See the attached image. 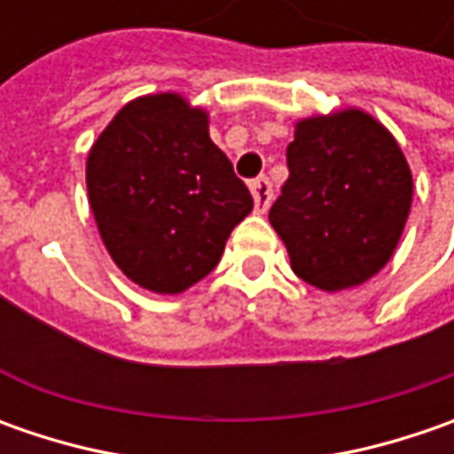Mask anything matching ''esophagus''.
<instances>
[{
    "instance_id": "obj_1",
    "label": "esophagus",
    "mask_w": 454,
    "mask_h": 454,
    "mask_svg": "<svg viewBox=\"0 0 454 454\" xmlns=\"http://www.w3.org/2000/svg\"><path fill=\"white\" fill-rule=\"evenodd\" d=\"M250 192H253V200H254V209L257 212H268V207H270L272 201V184L268 176H257L250 182Z\"/></svg>"
}]
</instances>
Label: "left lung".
Segmentation results:
<instances>
[{
    "instance_id": "obj_1",
    "label": "left lung",
    "mask_w": 454,
    "mask_h": 454,
    "mask_svg": "<svg viewBox=\"0 0 454 454\" xmlns=\"http://www.w3.org/2000/svg\"><path fill=\"white\" fill-rule=\"evenodd\" d=\"M286 156L270 224L293 272L331 293L361 286L389 262L410 215L404 153L372 115L348 108L301 121Z\"/></svg>"
}]
</instances>
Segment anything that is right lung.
<instances>
[{
  "label": "right lung",
  "mask_w": 454,
  "mask_h": 454,
  "mask_svg": "<svg viewBox=\"0 0 454 454\" xmlns=\"http://www.w3.org/2000/svg\"><path fill=\"white\" fill-rule=\"evenodd\" d=\"M88 197L115 265L153 293L217 268L253 197L212 144L207 114L176 93L131 100L88 156Z\"/></svg>",
  "instance_id": "add662e5"
}]
</instances>
